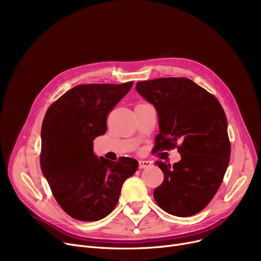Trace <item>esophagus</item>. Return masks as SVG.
Returning a JSON list of instances; mask_svg holds the SVG:
<instances>
[{
  "label": "esophagus",
  "instance_id": "esophagus-1",
  "mask_svg": "<svg viewBox=\"0 0 261 261\" xmlns=\"http://www.w3.org/2000/svg\"><path fill=\"white\" fill-rule=\"evenodd\" d=\"M150 165H151V162H150V161H143V160H141V161L139 162V166H140L141 169L147 168V167H149Z\"/></svg>",
  "mask_w": 261,
  "mask_h": 261
}]
</instances>
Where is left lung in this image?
Here are the masks:
<instances>
[{
    "mask_svg": "<svg viewBox=\"0 0 261 261\" xmlns=\"http://www.w3.org/2000/svg\"><path fill=\"white\" fill-rule=\"evenodd\" d=\"M135 89L156 109L155 151L177 148L181 154L173 166L155 163L164 181L154 190V200L170 215L194 216L212 201L228 166L224 110L213 94L184 77L139 81Z\"/></svg>",
    "mask_w": 261,
    "mask_h": 261,
    "instance_id": "left-lung-1",
    "label": "left lung"
}]
</instances>
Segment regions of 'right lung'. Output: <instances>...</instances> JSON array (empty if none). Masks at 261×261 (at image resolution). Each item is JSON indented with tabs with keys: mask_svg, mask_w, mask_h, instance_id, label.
<instances>
[{
	"mask_svg": "<svg viewBox=\"0 0 261 261\" xmlns=\"http://www.w3.org/2000/svg\"><path fill=\"white\" fill-rule=\"evenodd\" d=\"M122 85L76 86L53 102L41 128L40 165L60 207L80 221H97L111 213L120 189L139 162L97 158L93 141L107 131V118L130 91Z\"/></svg>",
	"mask_w": 261,
	"mask_h": 261,
	"instance_id": "1",
	"label": "right lung"
}]
</instances>
